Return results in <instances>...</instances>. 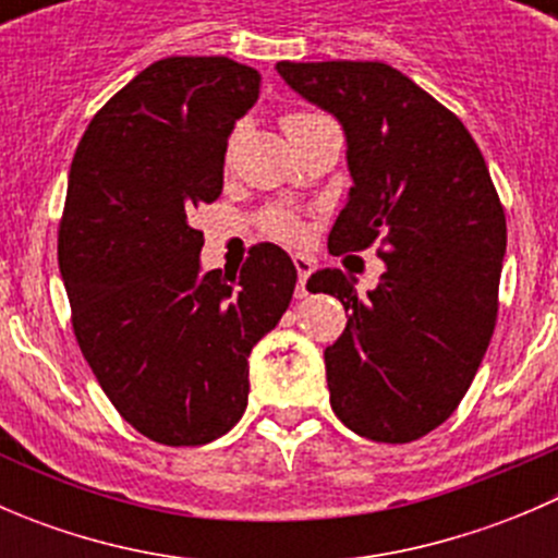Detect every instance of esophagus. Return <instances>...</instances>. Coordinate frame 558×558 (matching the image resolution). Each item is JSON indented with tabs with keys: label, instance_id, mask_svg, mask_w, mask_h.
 <instances>
[{
	"label": "esophagus",
	"instance_id": "1",
	"mask_svg": "<svg viewBox=\"0 0 558 558\" xmlns=\"http://www.w3.org/2000/svg\"><path fill=\"white\" fill-rule=\"evenodd\" d=\"M294 267H296V275H300V286H296V296H307V278L313 275V258L307 256H294Z\"/></svg>",
	"mask_w": 558,
	"mask_h": 558
}]
</instances>
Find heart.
Segmentation results:
<instances>
[{
    "instance_id": "b5f03b06",
    "label": "heart",
    "mask_w": 558,
    "mask_h": 558,
    "mask_svg": "<svg viewBox=\"0 0 558 558\" xmlns=\"http://www.w3.org/2000/svg\"><path fill=\"white\" fill-rule=\"evenodd\" d=\"M311 118H315V112H289V116H283V129L289 132V129L300 126V123L311 121ZM262 227L269 238L283 240V243H300L307 234L305 221L296 213L286 210V207H267L262 216Z\"/></svg>"
}]
</instances>
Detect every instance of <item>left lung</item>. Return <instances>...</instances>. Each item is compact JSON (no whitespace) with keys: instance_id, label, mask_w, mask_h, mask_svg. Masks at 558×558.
I'll return each mask as SVG.
<instances>
[{"instance_id":"left-lung-1","label":"left lung","mask_w":558,"mask_h":558,"mask_svg":"<svg viewBox=\"0 0 558 558\" xmlns=\"http://www.w3.org/2000/svg\"><path fill=\"white\" fill-rule=\"evenodd\" d=\"M348 137L353 185L331 253L378 245V289L359 296L342 269L311 291L337 296L348 326L324 351L331 410L375 442H413L451 418L475 378L499 307L508 223L464 123L384 61H278Z\"/></svg>"}]
</instances>
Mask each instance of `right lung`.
<instances>
[{"instance_id":"obj_1","label":"right lung","mask_w":558,"mask_h":558,"mask_svg":"<svg viewBox=\"0 0 558 558\" xmlns=\"http://www.w3.org/2000/svg\"><path fill=\"white\" fill-rule=\"evenodd\" d=\"M262 75L227 56L145 66L88 123L59 221L72 329L123 421L205 446L245 413L247 356L289 307L296 267L258 243L240 272H199L194 210L223 189L234 121Z\"/></svg>"}]
</instances>
